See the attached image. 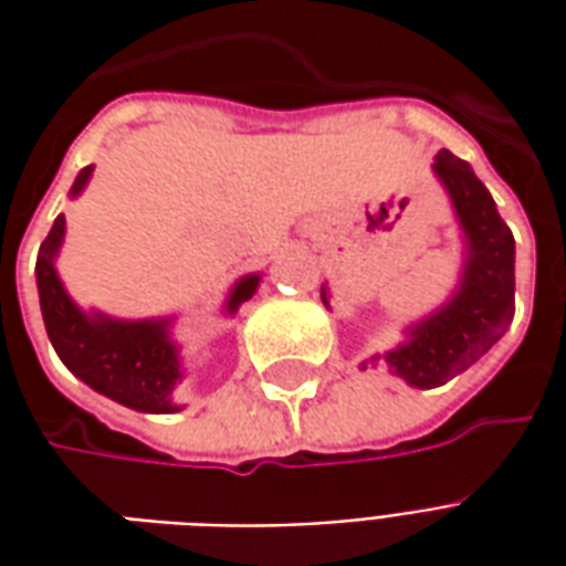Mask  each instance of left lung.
<instances>
[{
	"label": "left lung",
	"instance_id": "8db88e82",
	"mask_svg": "<svg viewBox=\"0 0 566 566\" xmlns=\"http://www.w3.org/2000/svg\"><path fill=\"white\" fill-rule=\"evenodd\" d=\"M433 175L446 187L461 227V282L442 306L406 327L397 348L360 360V369H388L421 391L473 367L510 331L515 315V239L488 187L475 178L470 163L446 148L433 157ZM321 300L331 308L327 287H321Z\"/></svg>",
	"mask_w": 566,
	"mask_h": 566
}]
</instances>
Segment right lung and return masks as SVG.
I'll use <instances>...</instances> for the list:
<instances>
[{
    "label": "right lung",
    "mask_w": 566,
    "mask_h": 566,
    "mask_svg": "<svg viewBox=\"0 0 566 566\" xmlns=\"http://www.w3.org/2000/svg\"><path fill=\"white\" fill-rule=\"evenodd\" d=\"M93 166H84L69 190V197H78L87 187ZM66 235V218L60 214L51 233L39 248L35 260V284H39V303L48 339L54 345L60 360L66 364L84 385L93 391L105 394L108 400L150 412V416H169L181 412L185 406L175 403V385L185 379L178 345L172 339V315L169 318H142L124 321L103 315V312H84L69 296L56 272V254ZM260 275H242L230 287L223 312L233 315L245 300L258 294Z\"/></svg>",
    "instance_id": "1"
}]
</instances>
